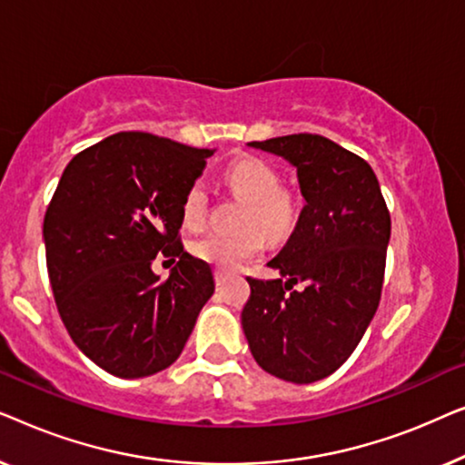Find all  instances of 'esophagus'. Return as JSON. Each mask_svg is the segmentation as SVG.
<instances>
[{"mask_svg": "<svg viewBox=\"0 0 465 465\" xmlns=\"http://www.w3.org/2000/svg\"><path fill=\"white\" fill-rule=\"evenodd\" d=\"M224 279H226V272L222 269H215V283L222 285V283H224Z\"/></svg>", "mask_w": 465, "mask_h": 465, "instance_id": "34e87169", "label": "esophagus"}]
</instances>
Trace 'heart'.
I'll use <instances>...</instances> for the list:
<instances>
[{"label": "heart", "instance_id": "obj_1", "mask_svg": "<svg viewBox=\"0 0 465 465\" xmlns=\"http://www.w3.org/2000/svg\"><path fill=\"white\" fill-rule=\"evenodd\" d=\"M226 182L241 199L250 201L243 224L237 232H207L190 243L194 258L218 269H239L245 260L258 256L271 239H285L298 220L296 199L282 190V177L271 164L258 158H239L226 169ZM182 220L188 228H201L207 220V188L201 180L190 183L182 199ZM261 228L258 229L255 224Z\"/></svg>", "mask_w": 465, "mask_h": 465}]
</instances>
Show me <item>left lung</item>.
Masks as SVG:
<instances>
[{
	"mask_svg": "<svg viewBox=\"0 0 465 465\" xmlns=\"http://www.w3.org/2000/svg\"><path fill=\"white\" fill-rule=\"evenodd\" d=\"M247 145L296 169L304 207L269 262L286 282L247 277L241 326L262 371L315 383L345 364L377 313L390 212L371 164L328 137L298 133ZM296 282L305 288L294 291Z\"/></svg>",
	"mask_w": 465,
	"mask_h": 465,
	"instance_id": "left-lung-1",
	"label": "left lung"
}]
</instances>
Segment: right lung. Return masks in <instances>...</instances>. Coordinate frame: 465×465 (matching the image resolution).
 <instances>
[{
    "mask_svg": "<svg viewBox=\"0 0 465 465\" xmlns=\"http://www.w3.org/2000/svg\"><path fill=\"white\" fill-rule=\"evenodd\" d=\"M215 150L116 133L75 154L44 218L56 309L88 360L120 379L180 358L212 298V266L183 252L182 199ZM177 257L170 279L151 271Z\"/></svg>",
    "mask_w": 465,
    "mask_h": 465,
    "instance_id": "right-lung-1",
    "label": "right lung"
}]
</instances>
